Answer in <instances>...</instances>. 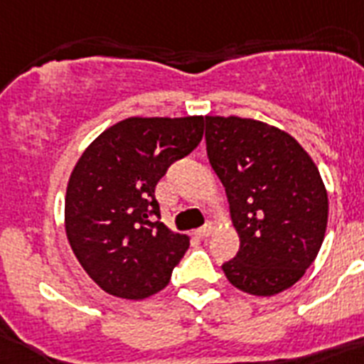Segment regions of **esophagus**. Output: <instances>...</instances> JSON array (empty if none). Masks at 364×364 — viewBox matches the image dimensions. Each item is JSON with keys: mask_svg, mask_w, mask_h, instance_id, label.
<instances>
[{"mask_svg": "<svg viewBox=\"0 0 364 364\" xmlns=\"http://www.w3.org/2000/svg\"><path fill=\"white\" fill-rule=\"evenodd\" d=\"M211 230H213L211 224H203L202 228H198L194 233H196L198 237H202V239H203V237H209V233H211Z\"/></svg>", "mask_w": 364, "mask_h": 364, "instance_id": "esophagus-1", "label": "esophagus"}]
</instances>
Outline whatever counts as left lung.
<instances>
[{"label": "left lung", "instance_id": "obj_1", "mask_svg": "<svg viewBox=\"0 0 364 364\" xmlns=\"http://www.w3.org/2000/svg\"><path fill=\"white\" fill-rule=\"evenodd\" d=\"M205 147L241 241L223 264L226 279L252 295L291 288L326 237L329 202L316 164L288 132L235 115H205Z\"/></svg>", "mask_w": 364, "mask_h": 364}]
</instances>
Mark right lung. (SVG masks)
Listing matches in <instances>:
<instances>
[{"label":"right lung","instance_id":"obj_1","mask_svg":"<svg viewBox=\"0 0 364 364\" xmlns=\"http://www.w3.org/2000/svg\"><path fill=\"white\" fill-rule=\"evenodd\" d=\"M203 117H129L106 129L70 173L65 230L85 273L106 294L146 299L170 282L188 237L161 218L156 183L202 141Z\"/></svg>","mask_w":364,"mask_h":364}]
</instances>
